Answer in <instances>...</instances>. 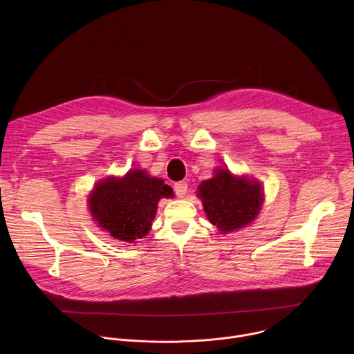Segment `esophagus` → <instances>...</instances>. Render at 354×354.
Here are the masks:
<instances>
[{
    "instance_id": "esophagus-1",
    "label": "esophagus",
    "mask_w": 354,
    "mask_h": 354,
    "mask_svg": "<svg viewBox=\"0 0 354 354\" xmlns=\"http://www.w3.org/2000/svg\"><path fill=\"white\" fill-rule=\"evenodd\" d=\"M174 189H175L176 196H178L179 198H182V197H185V194L187 193V182H185V180L176 182L175 186H174Z\"/></svg>"
}]
</instances>
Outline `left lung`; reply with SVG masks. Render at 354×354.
<instances>
[{"mask_svg":"<svg viewBox=\"0 0 354 354\" xmlns=\"http://www.w3.org/2000/svg\"><path fill=\"white\" fill-rule=\"evenodd\" d=\"M197 189L209 221L223 234L254 221L265 196L257 179L235 176L228 169H217L212 179L203 180Z\"/></svg>","mask_w":354,"mask_h":354,"instance_id":"8db88e82","label":"left lung"}]
</instances>
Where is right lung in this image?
<instances>
[{
	"label": "right lung",
	"mask_w": 354,
	"mask_h": 354,
	"mask_svg": "<svg viewBox=\"0 0 354 354\" xmlns=\"http://www.w3.org/2000/svg\"><path fill=\"white\" fill-rule=\"evenodd\" d=\"M162 197H174L164 179L130 169L123 178L99 180L88 197V206L99 228L120 242L134 243L149 232Z\"/></svg>",
	"instance_id": "right-lung-1"
}]
</instances>
